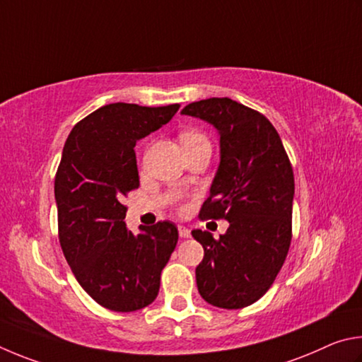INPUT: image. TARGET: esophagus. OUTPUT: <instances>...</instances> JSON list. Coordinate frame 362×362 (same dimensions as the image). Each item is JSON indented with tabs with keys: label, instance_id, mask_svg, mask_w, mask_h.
<instances>
[{
	"label": "esophagus",
	"instance_id": "34e87169",
	"mask_svg": "<svg viewBox=\"0 0 362 362\" xmlns=\"http://www.w3.org/2000/svg\"><path fill=\"white\" fill-rule=\"evenodd\" d=\"M177 232H180V237L181 238H189V237H191V230H189L187 227H185V226L177 227Z\"/></svg>",
	"mask_w": 362,
	"mask_h": 362
}]
</instances>
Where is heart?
<instances>
[{
	"label": "heart",
	"mask_w": 362,
	"mask_h": 362,
	"mask_svg": "<svg viewBox=\"0 0 362 362\" xmlns=\"http://www.w3.org/2000/svg\"><path fill=\"white\" fill-rule=\"evenodd\" d=\"M181 143L182 146L189 144V143H195V141H206L204 135H200V133H195V132H185L181 133Z\"/></svg>",
	"instance_id": "1"
}]
</instances>
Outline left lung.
<instances>
[{"label": "left lung", "instance_id": "left-lung-1", "mask_svg": "<svg viewBox=\"0 0 362 362\" xmlns=\"http://www.w3.org/2000/svg\"><path fill=\"white\" fill-rule=\"evenodd\" d=\"M181 114L219 133L221 162L200 218L229 221L224 235L192 230L204 246L195 269L200 296L237 310L261 299L288 256L293 232L294 173L281 138L264 114L230 98L189 103Z\"/></svg>", "mask_w": 362, "mask_h": 362}]
</instances>
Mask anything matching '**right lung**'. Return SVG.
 <instances>
[{"label":"right lung","instance_id":"1","mask_svg":"<svg viewBox=\"0 0 362 362\" xmlns=\"http://www.w3.org/2000/svg\"><path fill=\"white\" fill-rule=\"evenodd\" d=\"M180 105L148 107L111 103L73 127L55 176L59 238L82 289L112 312H135L154 302L160 274L177 243L170 221L124 223L122 197L139 186L135 144L170 122Z\"/></svg>","mask_w":362,"mask_h":362}]
</instances>
